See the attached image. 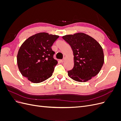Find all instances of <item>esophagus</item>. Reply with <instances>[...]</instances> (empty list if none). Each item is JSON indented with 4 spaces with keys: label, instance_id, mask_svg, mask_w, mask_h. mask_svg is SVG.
<instances>
[{
    "label": "esophagus",
    "instance_id": "esophagus-1",
    "mask_svg": "<svg viewBox=\"0 0 121 121\" xmlns=\"http://www.w3.org/2000/svg\"><path fill=\"white\" fill-rule=\"evenodd\" d=\"M65 58H64L63 60H60V61L61 62V63H64V61H65Z\"/></svg>",
    "mask_w": 121,
    "mask_h": 121
}]
</instances>
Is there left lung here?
Listing matches in <instances>:
<instances>
[{"mask_svg":"<svg viewBox=\"0 0 121 121\" xmlns=\"http://www.w3.org/2000/svg\"><path fill=\"white\" fill-rule=\"evenodd\" d=\"M71 47L74 67L68 71L69 76L78 82H86L97 75L104 63L102 47L92 37L83 33L63 36Z\"/></svg>","mask_w":121,"mask_h":121,"instance_id":"8db88e82","label":"left lung"}]
</instances>
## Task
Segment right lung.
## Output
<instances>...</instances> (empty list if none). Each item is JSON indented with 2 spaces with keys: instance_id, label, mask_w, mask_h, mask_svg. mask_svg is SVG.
<instances>
[{
  "instance_id": "right-lung-1",
  "label": "right lung",
  "mask_w": 121,
  "mask_h": 121,
  "mask_svg": "<svg viewBox=\"0 0 121 121\" xmlns=\"http://www.w3.org/2000/svg\"><path fill=\"white\" fill-rule=\"evenodd\" d=\"M59 36L39 33L28 38L22 44L17 55L19 70L29 81L38 83L52 76L57 61L53 58L52 47Z\"/></svg>"
}]
</instances>
